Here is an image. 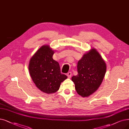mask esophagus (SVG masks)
<instances>
[{
    "label": "esophagus",
    "mask_w": 129,
    "mask_h": 129,
    "mask_svg": "<svg viewBox=\"0 0 129 129\" xmlns=\"http://www.w3.org/2000/svg\"><path fill=\"white\" fill-rule=\"evenodd\" d=\"M67 76H68V78H71V75H72V74H71V72H69V73H67Z\"/></svg>",
    "instance_id": "esophagus-1"
}]
</instances>
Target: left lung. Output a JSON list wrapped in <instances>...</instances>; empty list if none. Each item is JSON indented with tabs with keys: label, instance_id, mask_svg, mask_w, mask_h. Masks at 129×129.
Segmentation results:
<instances>
[{
	"label": "left lung",
	"instance_id": "1",
	"mask_svg": "<svg viewBox=\"0 0 129 129\" xmlns=\"http://www.w3.org/2000/svg\"><path fill=\"white\" fill-rule=\"evenodd\" d=\"M77 71V75L71 78L75 89L80 96L88 97L101 85L106 71V64L100 53L92 48L78 61Z\"/></svg>",
	"mask_w": 129,
	"mask_h": 129
}]
</instances>
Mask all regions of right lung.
Returning <instances> with one entry per match:
<instances>
[{
  "instance_id": "obj_1",
  "label": "right lung",
  "mask_w": 129,
  "mask_h": 129,
  "mask_svg": "<svg viewBox=\"0 0 129 129\" xmlns=\"http://www.w3.org/2000/svg\"><path fill=\"white\" fill-rule=\"evenodd\" d=\"M54 51L49 45H43L30 58L28 70L35 86L46 94L57 91L67 76L60 72L59 63L52 56Z\"/></svg>"
}]
</instances>
